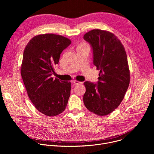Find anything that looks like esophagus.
Listing matches in <instances>:
<instances>
[{"instance_id": "obj_1", "label": "esophagus", "mask_w": 154, "mask_h": 154, "mask_svg": "<svg viewBox=\"0 0 154 154\" xmlns=\"http://www.w3.org/2000/svg\"><path fill=\"white\" fill-rule=\"evenodd\" d=\"M72 83H73L74 85H79V84L82 83V82H79V81H78V80H74L72 81Z\"/></svg>"}]
</instances>
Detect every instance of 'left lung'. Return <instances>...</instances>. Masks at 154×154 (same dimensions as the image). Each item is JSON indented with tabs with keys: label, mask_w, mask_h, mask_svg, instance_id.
Returning <instances> with one entry per match:
<instances>
[{
	"label": "left lung",
	"mask_w": 154,
	"mask_h": 154,
	"mask_svg": "<svg viewBox=\"0 0 154 154\" xmlns=\"http://www.w3.org/2000/svg\"><path fill=\"white\" fill-rule=\"evenodd\" d=\"M93 52V63L99 70L97 84L84 82L83 102L89 111L99 116L113 112L122 101L130 83L127 54L121 41L113 33L94 29L85 33Z\"/></svg>",
	"instance_id": "8db88e82"
}]
</instances>
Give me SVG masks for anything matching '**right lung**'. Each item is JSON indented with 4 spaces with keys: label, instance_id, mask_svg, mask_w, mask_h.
<instances>
[{
    "label": "right lung",
    "instance_id": "right-lung-1",
    "mask_svg": "<svg viewBox=\"0 0 154 154\" xmlns=\"http://www.w3.org/2000/svg\"><path fill=\"white\" fill-rule=\"evenodd\" d=\"M71 41L53 33L32 38L24 51L20 67L22 79L31 102L38 110L49 116L61 113L71 94L70 82L51 77L60 54Z\"/></svg>",
    "mask_w": 154,
    "mask_h": 154
}]
</instances>
